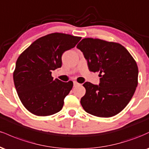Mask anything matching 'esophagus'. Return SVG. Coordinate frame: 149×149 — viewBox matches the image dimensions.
I'll return each instance as SVG.
<instances>
[{"mask_svg": "<svg viewBox=\"0 0 149 149\" xmlns=\"http://www.w3.org/2000/svg\"><path fill=\"white\" fill-rule=\"evenodd\" d=\"M80 85L79 83H77L76 81H73V86H74V87H76V86H77V85Z\"/></svg>", "mask_w": 149, "mask_h": 149, "instance_id": "34e87169", "label": "esophagus"}]
</instances>
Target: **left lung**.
Returning a JSON list of instances; mask_svg holds the SVG:
<instances>
[{
  "label": "left lung",
  "instance_id": "obj_1",
  "mask_svg": "<svg viewBox=\"0 0 149 149\" xmlns=\"http://www.w3.org/2000/svg\"><path fill=\"white\" fill-rule=\"evenodd\" d=\"M88 61L90 71L100 72V84H83L86 92L80 100L84 110L91 115L109 118L127 105L138 84V67L120 44L91 38L77 45Z\"/></svg>",
  "mask_w": 149,
  "mask_h": 149
}]
</instances>
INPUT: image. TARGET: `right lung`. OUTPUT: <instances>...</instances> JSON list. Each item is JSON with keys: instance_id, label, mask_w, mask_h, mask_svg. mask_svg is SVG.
<instances>
[{"instance_id": "right-lung-1", "label": "right lung", "mask_w": 149, "mask_h": 149, "mask_svg": "<svg viewBox=\"0 0 149 149\" xmlns=\"http://www.w3.org/2000/svg\"><path fill=\"white\" fill-rule=\"evenodd\" d=\"M81 37L54 33L36 41L19 55L13 73L15 88L22 104L38 116L60 111L73 82L53 79L52 71L61 66V56L73 48Z\"/></svg>"}]
</instances>
